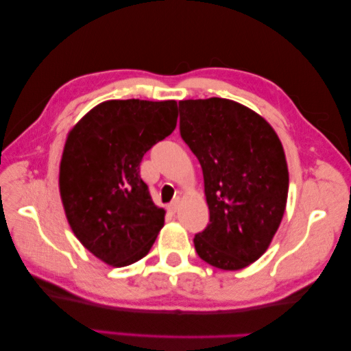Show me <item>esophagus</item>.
Segmentation results:
<instances>
[{
    "mask_svg": "<svg viewBox=\"0 0 351 351\" xmlns=\"http://www.w3.org/2000/svg\"><path fill=\"white\" fill-rule=\"evenodd\" d=\"M179 206H180V199H174L169 204V211H172V213H176V211L179 210Z\"/></svg>",
    "mask_w": 351,
    "mask_h": 351,
    "instance_id": "1",
    "label": "esophagus"
}]
</instances>
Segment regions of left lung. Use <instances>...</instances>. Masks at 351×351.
I'll return each mask as SVG.
<instances>
[{
  "label": "left lung",
  "mask_w": 351,
  "mask_h": 351,
  "mask_svg": "<svg viewBox=\"0 0 351 351\" xmlns=\"http://www.w3.org/2000/svg\"><path fill=\"white\" fill-rule=\"evenodd\" d=\"M179 112L210 210L194 247L211 266L239 271L267 250L283 219L289 188L283 146L266 119L234 101H180Z\"/></svg>",
  "instance_id": "left-lung-1"
}]
</instances>
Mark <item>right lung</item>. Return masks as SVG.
Masks as SVG:
<instances>
[{
	"mask_svg": "<svg viewBox=\"0 0 351 351\" xmlns=\"http://www.w3.org/2000/svg\"><path fill=\"white\" fill-rule=\"evenodd\" d=\"M176 124V101L113 99L91 108L68 134L62 204L73 233L101 261L123 267L141 260L165 226L140 163Z\"/></svg>",
	"mask_w": 351,
	"mask_h": 351,
	"instance_id": "add662e5",
	"label": "right lung"
}]
</instances>
